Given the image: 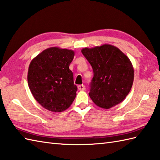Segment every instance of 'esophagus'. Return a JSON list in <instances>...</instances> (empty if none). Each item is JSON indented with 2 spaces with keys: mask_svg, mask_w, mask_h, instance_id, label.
Wrapping results in <instances>:
<instances>
[{
  "mask_svg": "<svg viewBox=\"0 0 160 160\" xmlns=\"http://www.w3.org/2000/svg\"><path fill=\"white\" fill-rule=\"evenodd\" d=\"M78 89L79 91H84V90H85V86L83 85V84H81V85H78Z\"/></svg>",
  "mask_w": 160,
  "mask_h": 160,
  "instance_id": "esophagus-1",
  "label": "esophagus"
}]
</instances>
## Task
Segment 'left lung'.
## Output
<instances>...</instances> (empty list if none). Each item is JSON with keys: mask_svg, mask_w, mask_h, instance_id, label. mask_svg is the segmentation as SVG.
<instances>
[{"mask_svg": "<svg viewBox=\"0 0 160 160\" xmlns=\"http://www.w3.org/2000/svg\"><path fill=\"white\" fill-rule=\"evenodd\" d=\"M93 68V78L89 93L98 107L108 109L123 101L134 79L131 60L113 45L104 44L81 50Z\"/></svg>", "mask_w": 160, "mask_h": 160, "instance_id": "left-lung-1", "label": "left lung"}]
</instances>
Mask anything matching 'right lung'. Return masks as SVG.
I'll list each match as a JSON object with an SVG mask.
<instances>
[{"label":"right lung","mask_w":160,"mask_h":160,"mask_svg":"<svg viewBox=\"0 0 160 160\" xmlns=\"http://www.w3.org/2000/svg\"><path fill=\"white\" fill-rule=\"evenodd\" d=\"M73 50L53 47L42 51L29 64L28 82L33 98L52 112L69 108L76 96L77 87L69 69Z\"/></svg>","instance_id":"obj_1"}]
</instances>
